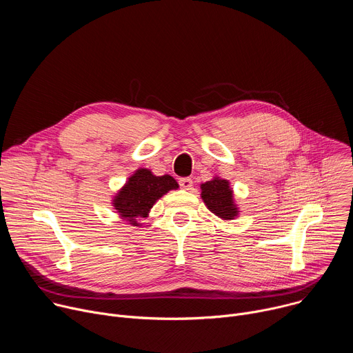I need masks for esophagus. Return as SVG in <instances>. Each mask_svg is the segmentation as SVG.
I'll list each match as a JSON object with an SVG mask.
<instances>
[{"instance_id":"34e87169","label":"esophagus","mask_w":353,"mask_h":353,"mask_svg":"<svg viewBox=\"0 0 353 353\" xmlns=\"http://www.w3.org/2000/svg\"><path fill=\"white\" fill-rule=\"evenodd\" d=\"M179 184H180L181 188L190 190V188L192 187V179H190V177H181V179L179 180Z\"/></svg>"}]
</instances>
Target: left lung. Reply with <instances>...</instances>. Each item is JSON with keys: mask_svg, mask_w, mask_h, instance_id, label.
<instances>
[{"mask_svg": "<svg viewBox=\"0 0 353 353\" xmlns=\"http://www.w3.org/2000/svg\"><path fill=\"white\" fill-rule=\"evenodd\" d=\"M201 196L210 211L223 219H233L237 214V208L233 205L232 190L229 183L222 179H214L201 185Z\"/></svg>", "mask_w": 353, "mask_h": 353, "instance_id": "8db88e82", "label": "left lung"}]
</instances>
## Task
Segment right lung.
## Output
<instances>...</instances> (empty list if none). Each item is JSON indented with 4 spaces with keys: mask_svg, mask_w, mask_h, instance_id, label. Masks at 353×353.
Segmentation results:
<instances>
[{
    "mask_svg": "<svg viewBox=\"0 0 353 353\" xmlns=\"http://www.w3.org/2000/svg\"><path fill=\"white\" fill-rule=\"evenodd\" d=\"M179 187L177 181L165 174L154 176L148 169H139L128 179L114 199V207L121 218L137 225L135 218H145L163 194Z\"/></svg>",
    "mask_w": 353,
    "mask_h": 353,
    "instance_id": "1",
    "label": "right lung"
}]
</instances>
